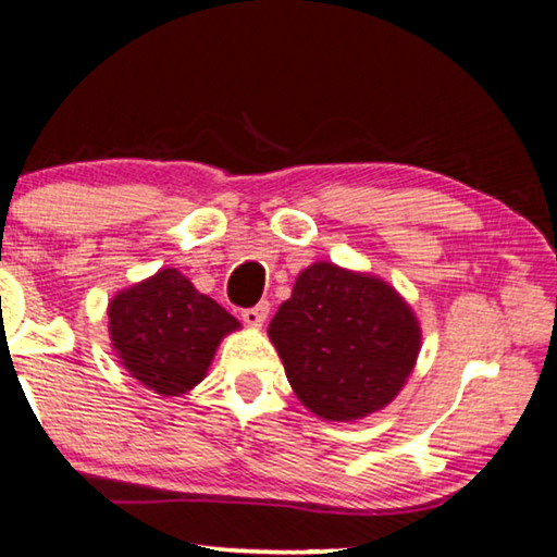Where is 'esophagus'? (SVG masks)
Returning <instances> with one entry per match:
<instances>
[{"label":"esophagus","mask_w":557,"mask_h":557,"mask_svg":"<svg viewBox=\"0 0 557 557\" xmlns=\"http://www.w3.org/2000/svg\"><path fill=\"white\" fill-rule=\"evenodd\" d=\"M268 314H270V305L260 302V305L250 307V310H243V320L250 326H262V322L268 320Z\"/></svg>","instance_id":"34e87169"}]
</instances>
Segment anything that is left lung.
Instances as JSON below:
<instances>
[{"mask_svg": "<svg viewBox=\"0 0 557 557\" xmlns=\"http://www.w3.org/2000/svg\"><path fill=\"white\" fill-rule=\"evenodd\" d=\"M297 399L326 421L369 417L401 392L421 326L384 280L314 262L270 322Z\"/></svg>", "mask_w": 557, "mask_h": 557, "instance_id": "left-lung-1", "label": "left lung"}]
</instances>
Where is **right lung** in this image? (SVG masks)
Returning a JSON list of instances; mask_svg holds the SVG:
<instances>
[{"instance_id":"right-lung-1","label":"right lung","mask_w":557,"mask_h":557,"mask_svg":"<svg viewBox=\"0 0 557 557\" xmlns=\"http://www.w3.org/2000/svg\"><path fill=\"white\" fill-rule=\"evenodd\" d=\"M240 322L200 295L175 268L121 289L109 305V332L126 372L146 389L181 396L202 382L215 349Z\"/></svg>"}]
</instances>
